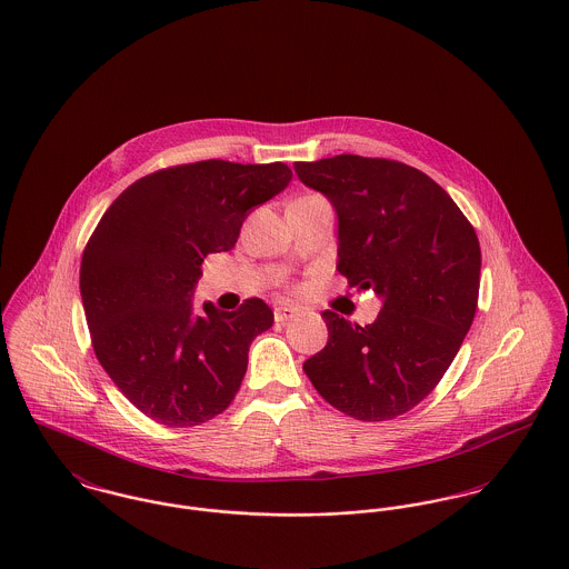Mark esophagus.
<instances>
[{"instance_id": "34e87169", "label": "esophagus", "mask_w": 569, "mask_h": 569, "mask_svg": "<svg viewBox=\"0 0 569 569\" xmlns=\"http://www.w3.org/2000/svg\"><path fill=\"white\" fill-rule=\"evenodd\" d=\"M297 312H299V310H297L295 306H288V303H283V306H277V308H274V320H277V322H286V320L295 318Z\"/></svg>"}]
</instances>
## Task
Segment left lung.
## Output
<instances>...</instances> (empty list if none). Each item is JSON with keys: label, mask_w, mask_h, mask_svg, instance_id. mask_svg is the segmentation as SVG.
I'll return each mask as SVG.
<instances>
[{"label": "left lung", "mask_w": 569, "mask_h": 569, "mask_svg": "<svg viewBox=\"0 0 569 569\" xmlns=\"http://www.w3.org/2000/svg\"><path fill=\"white\" fill-rule=\"evenodd\" d=\"M295 172L338 213V272L383 299L365 327L325 310L329 340L303 371L340 412L395 419L437 388L473 322L478 236L451 196L406 163L338 154Z\"/></svg>", "instance_id": "left-lung-1"}]
</instances>
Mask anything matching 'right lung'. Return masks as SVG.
<instances>
[{
  "label": "right lung",
  "instance_id": "1",
  "mask_svg": "<svg viewBox=\"0 0 569 569\" xmlns=\"http://www.w3.org/2000/svg\"><path fill=\"white\" fill-rule=\"evenodd\" d=\"M286 163L196 161L152 172L100 218L80 263V297L102 369L128 401L168 428L224 412L247 373L249 347L272 310L238 312L191 295L207 254L231 251L249 211L286 190Z\"/></svg>",
  "mask_w": 569,
  "mask_h": 569
}]
</instances>
